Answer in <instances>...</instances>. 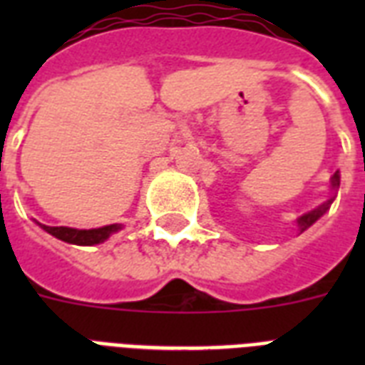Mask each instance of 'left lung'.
Instances as JSON below:
<instances>
[{
	"label": "left lung",
	"mask_w": 365,
	"mask_h": 365,
	"mask_svg": "<svg viewBox=\"0 0 365 365\" xmlns=\"http://www.w3.org/2000/svg\"><path fill=\"white\" fill-rule=\"evenodd\" d=\"M331 189H334V191H337V189H339V172H335L334 178H331ZM334 199L335 197H331V199L326 200V202L318 206V208H314V210L307 212V214H303L301 217H297V227H299V233L307 231V229L311 227L312 223L317 222V220H320V217H322L324 214L329 210V206H331Z\"/></svg>",
	"instance_id": "obj_1"
}]
</instances>
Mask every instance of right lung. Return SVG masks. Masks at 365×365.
<instances>
[{
    "label": "right lung",
    "instance_id": "add662e5",
    "mask_svg": "<svg viewBox=\"0 0 365 365\" xmlns=\"http://www.w3.org/2000/svg\"><path fill=\"white\" fill-rule=\"evenodd\" d=\"M41 229H45L48 235H53L56 239L64 240L70 244H79V246H93V244L104 242L106 239H110V235L117 233L121 225L113 223V225H106V227L98 229H71V227H48L39 223Z\"/></svg>",
    "mask_w": 365,
    "mask_h": 365
}]
</instances>
